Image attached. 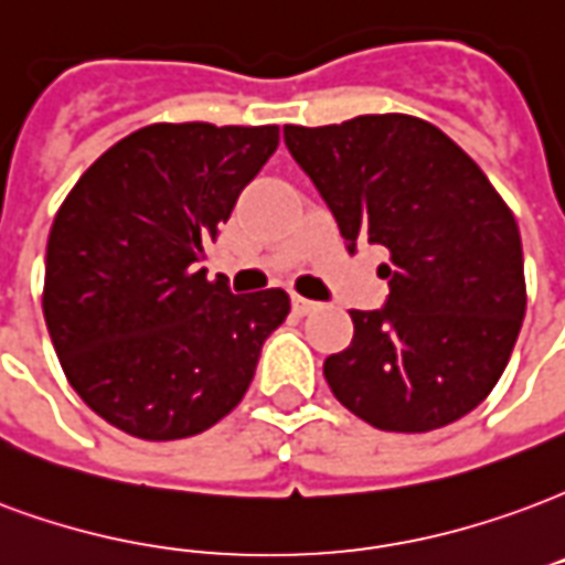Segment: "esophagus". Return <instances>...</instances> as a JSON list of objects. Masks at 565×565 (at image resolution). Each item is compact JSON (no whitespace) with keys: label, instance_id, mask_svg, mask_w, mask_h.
Here are the masks:
<instances>
[{"label":"esophagus","instance_id":"esophagus-1","mask_svg":"<svg viewBox=\"0 0 565 565\" xmlns=\"http://www.w3.org/2000/svg\"><path fill=\"white\" fill-rule=\"evenodd\" d=\"M294 311L296 315H311V311H317V302L302 299V296H294Z\"/></svg>","mask_w":565,"mask_h":565}]
</instances>
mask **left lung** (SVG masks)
I'll return each mask as SVG.
<instances>
[{"instance_id": "8db88e82", "label": "left lung", "mask_w": 565, "mask_h": 565, "mask_svg": "<svg viewBox=\"0 0 565 565\" xmlns=\"http://www.w3.org/2000/svg\"><path fill=\"white\" fill-rule=\"evenodd\" d=\"M284 143L332 209L347 248H386L377 311L323 362L347 411L422 434L479 407L521 332L527 287L515 215L440 128L404 113L284 125Z\"/></svg>"}]
</instances>
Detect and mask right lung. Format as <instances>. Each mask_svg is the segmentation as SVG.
<instances>
[{
  "instance_id": "obj_1",
  "label": "right lung",
  "mask_w": 565,
  "mask_h": 565,
  "mask_svg": "<svg viewBox=\"0 0 565 565\" xmlns=\"http://www.w3.org/2000/svg\"><path fill=\"white\" fill-rule=\"evenodd\" d=\"M275 149L278 125H146L56 212L44 320L74 392L113 428L182 440L248 392L290 296L233 294L200 263Z\"/></svg>"
}]
</instances>
